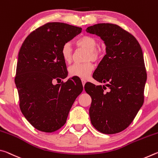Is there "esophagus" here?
<instances>
[{
	"label": "esophagus",
	"mask_w": 158,
	"mask_h": 158,
	"mask_svg": "<svg viewBox=\"0 0 158 158\" xmlns=\"http://www.w3.org/2000/svg\"><path fill=\"white\" fill-rule=\"evenodd\" d=\"M81 82H82V85H83V86H84V85H85V79H81Z\"/></svg>",
	"instance_id": "1"
}]
</instances>
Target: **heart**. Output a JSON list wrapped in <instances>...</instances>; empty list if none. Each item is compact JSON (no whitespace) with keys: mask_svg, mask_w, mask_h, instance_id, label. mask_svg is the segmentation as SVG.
I'll return each mask as SVG.
<instances>
[{"mask_svg":"<svg viewBox=\"0 0 158 158\" xmlns=\"http://www.w3.org/2000/svg\"><path fill=\"white\" fill-rule=\"evenodd\" d=\"M78 47H82L88 50L86 60H93L95 62L100 61L105 54V49L98 46V41L95 37L90 35H82L75 42ZM60 56L64 62L70 63L73 60V49L68 42L64 44L60 49ZM94 69V65L90 61L84 63L74 64L69 68V74L71 77H77L83 79L89 77Z\"/></svg>","mask_w":158,"mask_h":158,"instance_id":"1","label":"heart"}]
</instances>
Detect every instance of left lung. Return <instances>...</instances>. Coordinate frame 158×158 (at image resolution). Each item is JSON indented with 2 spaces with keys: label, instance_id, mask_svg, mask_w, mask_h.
Instances as JSON below:
<instances>
[{
  "label": "left lung",
  "instance_id": "1",
  "mask_svg": "<svg viewBox=\"0 0 158 158\" xmlns=\"http://www.w3.org/2000/svg\"><path fill=\"white\" fill-rule=\"evenodd\" d=\"M86 32L105 41L106 54L93 77L107 82L110 89L105 92V85L85 84L92 99L90 121L102 133H118L131 124L143 103L147 74L142 49L132 34L116 24L98 23L88 27Z\"/></svg>",
  "mask_w": 158,
  "mask_h": 158
}]
</instances>
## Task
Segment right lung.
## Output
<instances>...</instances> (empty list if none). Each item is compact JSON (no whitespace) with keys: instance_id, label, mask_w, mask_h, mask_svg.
<instances>
[{"instance_id":"right-lung-1","label":"right lung","mask_w":158,"mask_h":158,"mask_svg":"<svg viewBox=\"0 0 158 158\" xmlns=\"http://www.w3.org/2000/svg\"><path fill=\"white\" fill-rule=\"evenodd\" d=\"M81 30L64 23H47L28 35L19 52L15 81L19 107L27 121L42 132H55L65 125L83 90L78 78L52 83L68 76L61 47Z\"/></svg>"}]
</instances>
